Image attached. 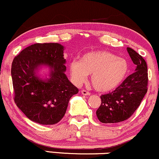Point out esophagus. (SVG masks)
Wrapping results in <instances>:
<instances>
[{"label": "esophagus", "instance_id": "34e87169", "mask_svg": "<svg viewBox=\"0 0 159 159\" xmlns=\"http://www.w3.org/2000/svg\"><path fill=\"white\" fill-rule=\"evenodd\" d=\"M81 93L83 95H85V96H89L90 94H91V93H90V92L85 91V90H82Z\"/></svg>", "mask_w": 159, "mask_h": 159}]
</instances>
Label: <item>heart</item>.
<instances>
[{"label":"heart","mask_w":159,"mask_h":159,"mask_svg":"<svg viewBox=\"0 0 159 159\" xmlns=\"http://www.w3.org/2000/svg\"><path fill=\"white\" fill-rule=\"evenodd\" d=\"M129 63L125 58L106 51L85 53L80 61L69 64V72L76 85H80L91 74V83L99 91H110L119 87L126 79Z\"/></svg>","instance_id":"heart-1"}]
</instances>
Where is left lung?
Wrapping results in <instances>:
<instances>
[{"mask_svg": "<svg viewBox=\"0 0 159 159\" xmlns=\"http://www.w3.org/2000/svg\"><path fill=\"white\" fill-rule=\"evenodd\" d=\"M127 50L136 66V70L114 91L100 97L102 103L97 109V116L102 123H117L127 120L136 111L148 92L146 61L133 48L127 47Z\"/></svg>", "mask_w": 159, "mask_h": 159, "instance_id": "obj_1", "label": "left lung"}]
</instances>
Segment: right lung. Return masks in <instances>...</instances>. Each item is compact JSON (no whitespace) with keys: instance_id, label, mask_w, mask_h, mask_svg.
Instances as JSON below:
<instances>
[{"instance_id":"obj_1","label":"right lung","mask_w":159,"mask_h":159,"mask_svg":"<svg viewBox=\"0 0 159 159\" xmlns=\"http://www.w3.org/2000/svg\"><path fill=\"white\" fill-rule=\"evenodd\" d=\"M63 46L35 43L21 51L11 64L14 100L28 118L40 125H54L63 118L70 97L79 92L65 74ZM49 66L50 78L35 75L40 65Z\"/></svg>"}]
</instances>
